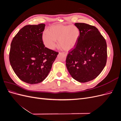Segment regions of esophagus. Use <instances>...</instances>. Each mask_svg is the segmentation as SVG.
Listing matches in <instances>:
<instances>
[{
	"mask_svg": "<svg viewBox=\"0 0 121 121\" xmlns=\"http://www.w3.org/2000/svg\"><path fill=\"white\" fill-rule=\"evenodd\" d=\"M63 54H64L65 55V56H67V53H65V52H63Z\"/></svg>",
	"mask_w": 121,
	"mask_h": 121,
	"instance_id": "1",
	"label": "esophagus"
}]
</instances>
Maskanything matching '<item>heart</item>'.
<instances>
[{"label": "heart", "instance_id": "1", "mask_svg": "<svg viewBox=\"0 0 121 121\" xmlns=\"http://www.w3.org/2000/svg\"><path fill=\"white\" fill-rule=\"evenodd\" d=\"M79 36V31L75 26L56 25L50 27L42 36L45 46L53 49L56 46V40L61 48L69 50L75 45Z\"/></svg>", "mask_w": 121, "mask_h": 121}]
</instances>
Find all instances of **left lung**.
Wrapping results in <instances>:
<instances>
[{"instance_id":"left-lung-1","label":"left lung","mask_w":121,"mask_h":121,"mask_svg":"<svg viewBox=\"0 0 121 121\" xmlns=\"http://www.w3.org/2000/svg\"><path fill=\"white\" fill-rule=\"evenodd\" d=\"M80 32L75 48L69 52L66 67L76 81L85 83L100 74L107 60V45L98 29L85 23L75 24Z\"/></svg>"}]
</instances>
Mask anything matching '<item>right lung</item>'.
<instances>
[{
    "instance_id": "add662e5",
    "label": "right lung",
    "mask_w": 121,
    "mask_h": 121,
    "mask_svg": "<svg viewBox=\"0 0 121 121\" xmlns=\"http://www.w3.org/2000/svg\"><path fill=\"white\" fill-rule=\"evenodd\" d=\"M45 26L44 24L25 26L11 43L9 57L11 66L19 78L28 84L42 82L58 54L43 44L42 34Z\"/></svg>"
}]
</instances>
